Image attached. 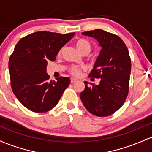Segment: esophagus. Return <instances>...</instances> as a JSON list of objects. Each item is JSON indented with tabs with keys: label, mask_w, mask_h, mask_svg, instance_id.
Here are the masks:
<instances>
[{
	"label": "esophagus",
	"mask_w": 152,
	"mask_h": 152,
	"mask_svg": "<svg viewBox=\"0 0 152 152\" xmlns=\"http://www.w3.org/2000/svg\"><path fill=\"white\" fill-rule=\"evenodd\" d=\"M77 81V80L76 79H75V78H71V83H76V82Z\"/></svg>",
	"instance_id": "1"
}]
</instances>
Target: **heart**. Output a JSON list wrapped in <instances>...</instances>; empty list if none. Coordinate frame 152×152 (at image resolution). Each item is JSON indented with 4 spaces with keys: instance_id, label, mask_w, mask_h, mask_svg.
<instances>
[{
    "instance_id": "1",
    "label": "heart",
    "mask_w": 152,
    "mask_h": 152,
    "mask_svg": "<svg viewBox=\"0 0 152 152\" xmlns=\"http://www.w3.org/2000/svg\"><path fill=\"white\" fill-rule=\"evenodd\" d=\"M76 46L78 48V50L80 52H81L82 53L85 51L89 52L91 49V45L88 42V41L85 39H79L76 42ZM61 53V51H60ZM69 71L72 75H74L75 76H78V75L81 74V68L78 67V66H71L69 69Z\"/></svg>"
}]
</instances>
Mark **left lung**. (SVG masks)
<instances>
[{"mask_svg": "<svg viewBox=\"0 0 152 152\" xmlns=\"http://www.w3.org/2000/svg\"><path fill=\"white\" fill-rule=\"evenodd\" d=\"M93 37L102 47L88 77L100 78L99 85L88 86L80 94L83 106L91 114L104 117L113 114L126 101L129 89L131 58L124 42L116 35L102 30L82 33Z\"/></svg>", "mask_w": 152, "mask_h": 152, "instance_id": "obj_1", "label": "left lung"}]
</instances>
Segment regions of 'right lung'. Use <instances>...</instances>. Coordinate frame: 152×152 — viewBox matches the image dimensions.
Here are the masks:
<instances>
[{
    "instance_id": "add662e5",
    "label": "right lung",
    "mask_w": 152,
    "mask_h": 152,
    "mask_svg": "<svg viewBox=\"0 0 152 152\" xmlns=\"http://www.w3.org/2000/svg\"><path fill=\"white\" fill-rule=\"evenodd\" d=\"M74 34L38 31L22 38L15 45L8 62L10 85L19 102L30 111H50L70 84L69 77L49 81L46 66L48 61L56 60L61 48Z\"/></svg>"
}]
</instances>
